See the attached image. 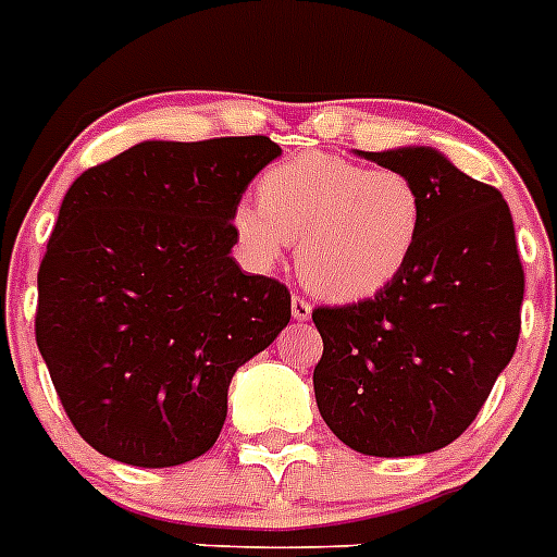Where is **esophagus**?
Here are the masks:
<instances>
[{"label": "esophagus", "instance_id": "1", "mask_svg": "<svg viewBox=\"0 0 557 557\" xmlns=\"http://www.w3.org/2000/svg\"><path fill=\"white\" fill-rule=\"evenodd\" d=\"M292 313L297 322H306L311 317V302L306 297H292Z\"/></svg>", "mask_w": 557, "mask_h": 557}]
</instances>
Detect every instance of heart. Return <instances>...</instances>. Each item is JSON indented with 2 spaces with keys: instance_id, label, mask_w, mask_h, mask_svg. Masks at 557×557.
<instances>
[{
  "instance_id": "1",
  "label": "heart",
  "mask_w": 557,
  "mask_h": 557,
  "mask_svg": "<svg viewBox=\"0 0 557 557\" xmlns=\"http://www.w3.org/2000/svg\"><path fill=\"white\" fill-rule=\"evenodd\" d=\"M232 230L258 265L277 263L297 240L299 280L333 302H359L412 263L425 198L404 171L308 151L260 176L258 201L235 205Z\"/></svg>"
}]
</instances>
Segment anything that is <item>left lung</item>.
Instances as JSON below:
<instances>
[{"label":"left lung","instance_id":"left-lung-1","mask_svg":"<svg viewBox=\"0 0 557 557\" xmlns=\"http://www.w3.org/2000/svg\"><path fill=\"white\" fill-rule=\"evenodd\" d=\"M359 153L418 182L425 230L412 263L384 292L313 311L325 345L313 393L322 420L352 451L414 457L466 432L510 364L524 269L496 187L434 148Z\"/></svg>","mask_w":557,"mask_h":557}]
</instances>
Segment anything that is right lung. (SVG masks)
<instances>
[{
  "label": "right lung",
  "instance_id": "right-lung-1",
  "mask_svg": "<svg viewBox=\"0 0 557 557\" xmlns=\"http://www.w3.org/2000/svg\"><path fill=\"white\" fill-rule=\"evenodd\" d=\"M280 157L269 137L139 143L72 182L38 265L36 342L77 434L139 468L215 446L240 364L292 319L246 274L232 210Z\"/></svg>",
  "mask_w": 557,
  "mask_h": 557
}]
</instances>
